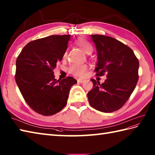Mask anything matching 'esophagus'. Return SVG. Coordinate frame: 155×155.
I'll return each mask as SVG.
<instances>
[{"mask_svg":"<svg viewBox=\"0 0 155 155\" xmlns=\"http://www.w3.org/2000/svg\"><path fill=\"white\" fill-rule=\"evenodd\" d=\"M85 81H86V80H83V79H78V83H84Z\"/></svg>","mask_w":155,"mask_h":155,"instance_id":"34e87169","label":"esophagus"}]
</instances>
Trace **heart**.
<instances>
[{"mask_svg":"<svg viewBox=\"0 0 155 155\" xmlns=\"http://www.w3.org/2000/svg\"><path fill=\"white\" fill-rule=\"evenodd\" d=\"M75 43L86 53L92 51L93 47L91 45V44L90 42H88L87 40L83 39V38L78 39L75 41ZM66 55H67V53L65 52L64 57H65ZM87 69V66L86 64H72L69 66L68 71L69 73L75 75V76L83 77L86 74Z\"/></svg>","mask_w":155,"mask_h":155,"instance_id":"b5f03b06","label":"heart"}]
</instances>
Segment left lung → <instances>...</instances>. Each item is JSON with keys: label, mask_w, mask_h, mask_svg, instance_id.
<instances>
[{"label": "left lung", "mask_w": 155, "mask_h": 155, "mask_svg": "<svg viewBox=\"0 0 155 155\" xmlns=\"http://www.w3.org/2000/svg\"><path fill=\"white\" fill-rule=\"evenodd\" d=\"M95 43L97 64L94 71L97 76L106 74L103 84L91 79L93 87L87 93L91 107L103 112L121 108L129 99L138 80L139 61L133 51L114 38L91 35Z\"/></svg>", "instance_id": "obj_1"}]
</instances>
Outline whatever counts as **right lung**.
Listing matches in <instances>:
<instances>
[{
	"label": "right lung",
	"instance_id": "right-lung-1",
	"mask_svg": "<svg viewBox=\"0 0 155 155\" xmlns=\"http://www.w3.org/2000/svg\"><path fill=\"white\" fill-rule=\"evenodd\" d=\"M70 35H51L27 43L16 61L15 81L31 109L51 116L64 108L69 90L77 81L72 77L57 80L53 70L68 48Z\"/></svg>",
	"mask_w": 155,
	"mask_h": 155
}]
</instances>
